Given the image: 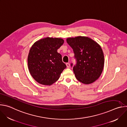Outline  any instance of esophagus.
<instances>
[{"label":"esophagus","mask_w":127,"mask_h":127,"mask_svg":"<svg viewBox=\"0 0 127 127\" xmlns=\"http://www.w3.org/2000/svg\"><path fill=\"white\" fill-rule=\"evenodd\" d=\"M66 66H67V68H69V67H70V64H69V63H67L66 64Z\"/></svg>","instance_id":"34e87169"}]
</instances>
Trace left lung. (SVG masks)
I'll return each instance as SVG.
<instances>
[{"mask_svg":"<svg viewBox=\"0 0 127 127\" xmlns=\"http://www.w3.org/2000/svg\"><path fill=\"white\" fill-rule=\"evenodd\" d=\"M66 41L73 49L76 59L73 68L76 79L85 84L94 82L100 76L104 66L103 53L100 45L84 36L68 38Z\"/></svg>","mask_w":127,"mask_h":127,"instance_id":"left-lung-1","label":"left lung"}]
</instances>
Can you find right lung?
Masks as SVG:
<instances>
[{"label":"right lung","instance_id":"obj_1","mask_svg":"<svg viewBox=\"0 0 127 127\" xmlns=\"http://www.w3.org/2000/svg\"><path fill=\"white\" fill-rule=\"evenodd\" d=\"M64 40L47 37L35 42L31 48L28 57L30 73L39 83L51 85L57 81L66 65L57 50Z\"/></svg>","mask_w":127,"mask_h":127}]
</instances>
